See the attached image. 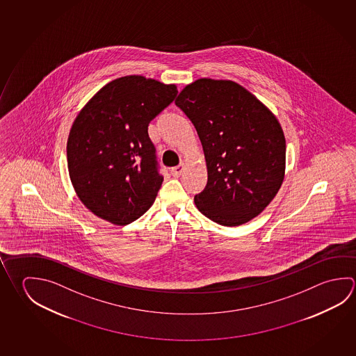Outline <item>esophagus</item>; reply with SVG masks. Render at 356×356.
Masks as SVG:
<instances>
[{
    "label": "esophagus",
    "instance_id": "esophagus-1",
    "mask_svg": "<svg viewBox=\"0 0 356 356\" xmlns=\"http://www.w3.org/2000/svg\"><path fill=\"white\" fill-rule=\"evenodd\" d=\"M184 169H185V165H184V163H180L179 166H176V168H172V169H171V175L175 176V177H179V176L184 172Z\"/></svg>",
    "mask_w": 356,
    "mask_h": 356
}]
</instances>
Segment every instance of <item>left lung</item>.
<instances>
[{"label": "left lung", "instance_id": "1", "mask_svg": "<svg viewBox=\"0 0 356 356\" xmlns=\"http://www.w3.org/2000/svg\"><path fill=\"white\" fill-rule=\"evenodd\" d=\"M175 104L191 120L205 152L207 184L195 196L199 211L224 226L257 216L285 175V136L274 113L227 80H196Z\"/></svg>", "mask_w": 356, "mask_h": 356}]
</instances>
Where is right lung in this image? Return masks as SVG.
Here are the masks:
<instances>
[{"label":"right lung","mask_w":356,"mask_h":356,"mask_svg":"<svg viewBox=\"0 0 356 356\" xmlns=\"http://www.w3.org/2000/svg\"><path fill=\"white\" fill-rule=\"evenodd\" d=\"M176 95L175 85L125 76L105 85L77 115L67 140L70 179L96 216L122 226L154 204L163 176L147 127Z\"/></svg>","instance_id":"add662e5"}]
</instances>
